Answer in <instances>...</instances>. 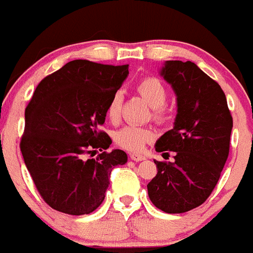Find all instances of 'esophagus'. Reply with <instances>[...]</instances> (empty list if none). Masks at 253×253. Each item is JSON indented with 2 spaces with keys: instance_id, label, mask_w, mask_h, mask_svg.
Returning a JSON list of instances; mask_svg holds the SVG:
<instances>
[{
  "instance_id": "obj_1",
  "label": "esophagus",
  "mask_w": 253,
  "mask_h": 253,
  "mask_svg": "<svg viewBox=\"0 0 253 253\" xmlns=\"http://www.w3.org/2000/svg\"><path fill=\"white\" fill-rule=\"evenodd\" d=\"M130 159L133 161H141L145 160V156L141 155V154H136V153H131L130 154Z\"/></svg>"
}]
</instances>
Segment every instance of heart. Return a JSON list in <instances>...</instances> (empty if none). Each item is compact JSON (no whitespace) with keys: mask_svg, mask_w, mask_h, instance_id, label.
<instances>
[{"mask_svg":"<svg viewBox=\"0 0 253 253\" xmlns=\"http://www.w3.org/2000/svg\"><path fill=\"white\" fill-rule=\"evenodd\" d=\"M136 90L144 100L153 108V115L161 122L167 118L165 103L168 99L167 88L160 79L155 77H146L136 84ZM123 97L120 92L113 93L107 104V117L110 122L115 123L119 119L122 110ZM155 138V133L148 126L126 125L114 134V141L118 146L129 151H140L146 143H150Z\"/></svg>","mask_w":253,"mask_h":253,"instance_id":"1","label":"heart"}]
</instances>
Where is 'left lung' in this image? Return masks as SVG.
<instances>
[{
	"label": "left lung",
	"mask_w": 253,
	"mask_h": 253,
	"mask_svg": "<svg viewBox=\"0 0 253 253\" xmlns=\"http://www.w3.org/2000/svg\"><path fill=\"white\" fill-rule=\"evenodd\" d=\"M160 76L176 95L174 128L156 140L159 153L174 151V163L156 161L148 184L151 203L168 213L200 206L215 189L227 160L232 117L221 86L192 62L167 61Z\"/></svg>",
	"instance_id": "1"
}]
</instances>
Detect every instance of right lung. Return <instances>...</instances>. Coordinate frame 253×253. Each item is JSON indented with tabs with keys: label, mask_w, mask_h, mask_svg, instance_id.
I'll use <instances>...</instances> for the list:
<instances>
[{
	"label": "right lung",
	"mask_w": 253,
	"mask_h": 253,
	"mask_svg": "<svg viewBox=\"0 0 253 253\" xmlns=\"http://www.w3.org/2000/svg\"><path fill=\"white\" fill-rule=\"evenodd\" d=\"M128 68L68 62L41 81L26 108L23 160L43 200L59 212H93L104 200L112 170L128 161L123 150L105 151L112 139L100 130ZM98 150L97 158H87Z\"/></svg>",
	"instance_id": "1"
}]
</instances>
